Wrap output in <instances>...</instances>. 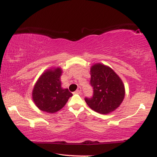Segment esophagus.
<instances>
[{"instance_id": "obj_1", "label": "esophagus", "mask_w": 157, "mask_h": 157, "mask_svg": "<svg viewBox=\"0 0 157 157\" xmlns=\"http://www.w3.org/2000/svg\"><path fill=\"white\" fill-rule=\"evenodd\" d=\"M81 93V87H78V89L76 91H75V94H80Z\"/></svg>"}]
</instances>
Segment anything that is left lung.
Returning <instances> with one entry per match:
<instances>
[{
    "mask_svg": "<svg viewBox=\"0 0 157 157\" xmlns=\"http://www.w3.org/2000/svg\"><path fill=\"white\" fill-rule=\"evenodd\" d=\"M90 85L93 88L91 97H85L90 108L107 114L114 111L123 101L125 89L119 76L108 66L97 63L91 68Z\"/></svg>",
    "mask_w": 157,
    "mask_h": 157,
    "instance_id": "obj_1",
    "label": "left lung"
}]
</instances>
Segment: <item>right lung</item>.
<instances>
[{"instance_id": "add662e5", "label": "right lung", "mask_w": 157, "mask_h": 157, "mask_svg": "<svg viewBox=\"0 0 157 157\" xmlns=\"http://www.w3.org/2000/svg\"><path fill=\"white\" fill-rule=\"evenodd\" d=\"M62 71L60 68L49 69L44 73L33 90V100L40 110L55 113L65 106L73 94L68 89L61 88L60 81Z\"/></svg>"}]
</instances>
